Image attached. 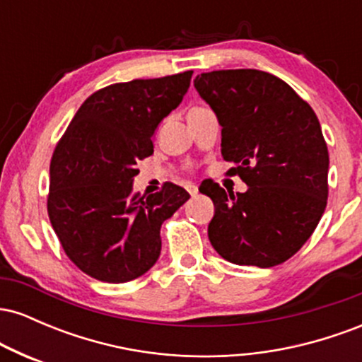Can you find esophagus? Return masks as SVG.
<instances>
[{"label":"esophagus","mask_w":362,"mask_h":362,"mask_svg":"<svg viewBox=\"0 0 362 362\" xmlns=\"http://www.w3.org/2000/svg\"><path fill=\"white\" fill-rule=\"evenodd\" d=\"M185 189H187V192H189L190 195H195L199 192V189L195 185H192V184H189V185H185Z\"/></svg>","instance_id":"esophagus-1"}]
</instances>
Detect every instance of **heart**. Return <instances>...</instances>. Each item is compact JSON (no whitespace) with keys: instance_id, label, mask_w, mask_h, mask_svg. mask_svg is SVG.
I'll return each mask as SVG.
<instances>
[{"instance_id":"heart-1","label":"heart","mask_w":362,"mask_h":362,"mask_svg":"<svg viewBox=\"0 0 362 362\" xmlns=\"http://www.w3.org/2000/svg\"><path fill=\"white\" fill-rule=\"evenodd\" d=\"M195 109H201V107H194V109H190V110H195Z\"/></svg>"}]
</instances>
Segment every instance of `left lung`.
<instances>
[{"mask_svg":"<svg viewBox=\"0 0 362 362\" xmlns=\"http://www.w3.org/2000/svg\"><path fill=\"white\" fill-rule=\"evenodd\" d=\"M221 124L228 172L248 185L201 192L214 202L207 235L238 265L274 267L294 255L327 207L328 149L318 117L286 81L259 69H219L194 80Z\"/></svg>","mask_w":362,"mask_h":362,"instance_id":"left-lung-1","label":"left lung"}]
</instances>
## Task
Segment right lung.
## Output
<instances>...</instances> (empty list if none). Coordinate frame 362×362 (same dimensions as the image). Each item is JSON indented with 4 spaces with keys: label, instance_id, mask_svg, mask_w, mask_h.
Segmentation results:
<instances>
[{
    "label": "right lung",
    "instance_id": "obj_1",
    "mask_svg": "<svg viewBox=\"0 0 362 362\" xmlns=\"http://www.w3.org/2000/svg\"><path fill=\"white\" fill-rule=\"evenodd\" d=\"M192 71L114 83L91 93L57 141L49 172L47 213L62 250L103 282L143 276L160 257V228L190 197L167 182L132 192L138 161L153 155L155 129L177 109Z\"/></svg>",
    "mask_w": 362,
    "mask_h": 362
}]
</instances>
